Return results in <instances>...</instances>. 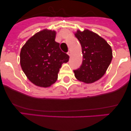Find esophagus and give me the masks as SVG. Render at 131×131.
<instances>
[{"label":"esophagus","instance_id":"34e87169","mask_svg":"<svg viewBox=\"0 0 131 131\" xmlns=\"http://www.w3.org/2000/svg\"><path fill=\"white\" fill-rule=\"evenodd\" d=\"M67 54H68V55H69L70 56H71V54H72V52H71V51H70H70H68V52H67Z\"/></svg>","mask_w":131,"mask_h":131}]
</instances>
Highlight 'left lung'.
I'll return each mask as SVG.
<instances>
[{"label": "left lung", "mask_w": 131, "mask_h": 131, "mask_svg": "<svg viewBox=\"0 0 131 131\" xmlns=\"http://www.w3.org/2000/svg\"><path fill=\"white\" fill-rule=\"evenodd\" d=\"M74 34L80 42L83 54L82 64L73 71L75 76L79 81L91 84L106 73L113 58L112 47L103 38L88 29L77 30Z\"/></svg>", "instance_id": "left-lung-1"}]
</instances>
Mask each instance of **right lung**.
Listing matches in <instances>:
<instances>
[{
  "instance_id": "right-lung-1",
  "label": "right lung",
  "mask_w": 131,
  "mask_h": 131,
  "mask_svg": "<svg viewBox=\"0 0 131 131\" xmlns=\"http://www.w3.org/2000/svg\"><path fill=\"white\" fill-rule=\"evenodd\" d=\"M56 31L44 29L30 37L20 52V64L28 80L35 85L48 88L58 79L59 68L69 56L55 41Z\"/></svg>"
}]
</instances>
